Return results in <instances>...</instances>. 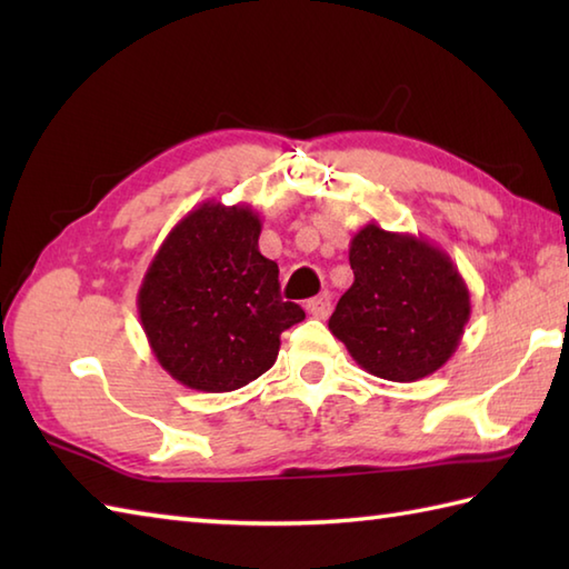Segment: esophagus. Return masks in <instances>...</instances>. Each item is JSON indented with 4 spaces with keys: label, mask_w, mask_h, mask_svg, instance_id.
<instances>
[{
    "label": "esophagus",
    "mask_w": 569,
    "mask_h": 569,
    "mask_svg": "<svg viewBox=\"0 0 569 569\" xmlns=\"http://www.w3.org/2000/svg\"><path fill=\"white\" fill-rule=\"evenodd\" d=\"M306 310L310 312L312 318H318V320L328 318L330 310H332V298H330V293H320L318 298H310L308 303H306Z\"/></svg>",
    "instance_id": "1"
}]
</instances>
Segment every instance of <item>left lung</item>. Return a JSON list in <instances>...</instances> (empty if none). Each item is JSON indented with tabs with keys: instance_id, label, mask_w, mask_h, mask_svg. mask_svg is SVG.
Wrapping results in <instances>:
<instances>
[{
	"instance_id": "obj_1",
	"label": "left lung",
	"mask_w": 569,
	"mask_h": 569,
	"mask_svg": "<svg viewBox=\"0 0 569 569\" xmlns=\"http://www.w3.org/2000/svg\"><path fill=\"white\" fill-rule=\"evenodd\" d=\"M349 266L355 283L328 325L357 365L401 383L445 367L471 312L452 259L428 239L369 222L352 237Z\"/></svg>"
}]
</instances>
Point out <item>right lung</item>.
<instances>
[{
  "label": "right lung",
  "mask_w": 569,
  "mask_h": 569,
  "mask_svg": "<svg viewBox=\"0 0 569 569\" xmlns=\"http://www.w3.org/2000/svg\"><path fill=\"white\" fill-rule=\"evenodd\" d=\"M249 204L208 200L151 259L137 308L159 365L188 389L237 391L273 367L281 332L306 318L278 293V266L259 251Z\"/></svg>",
  "instance_id": "obj_1"
}]
</instances>
